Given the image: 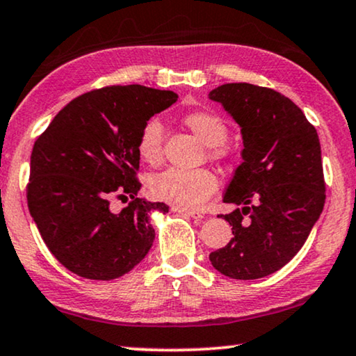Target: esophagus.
Here are the masks:
<instances>
[{"label": "esophagus", "mask_w": 356, "mask_h": 356, "mask_svg": "<svg viewBox=\"0 0 356 356\" xmlns=\"http://www.w3.org/2000/svg\"><path fill=\"white\" fill-rule=\"evenodd\" d=\"M174 212H180V214H185L188 217H192V219H196V220H201L204 219V214H201V212H196V211H192V209H185V208H180V206H172L171 208Z\"/></svg>", "instance_id": "1"}]
</instances>
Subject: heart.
Here are the masks:
<instances>
[{"mask_svg": "<svg viewBox=\"0 0 356 356\" xmlns=\"http://www.w3.org/2000/svg\"><path fill=\"white\" fill-rule=\"evenodd\" d=\"M184 124L192 129L208 145L212 161H225L230 150L225 147L229 126L219 115L198 110L184 116ZM163 124L156 118L148 120L137 136V153L145 163L158 166L163 161ZM219 187V180L209 169H168L148 180V192L153 198L166 201L185 209H198L204 206Z\"/></svg>", "mask_w": 356, "mask_h": 356, "instance_id": "1", "label": "heart"}]
</instances>
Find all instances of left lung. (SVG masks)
<instances>
[{
	"label": "left lung",
	"mask_w": 356,
	"mask_h": 356,
	"mask_svg": "<svg viewBox=\"0 0 356 356\" xmlns=\"http://www.w3.org/2000/svg\"><path fill=\"white\" fill-rule=\"evenodd\" d=\"M209 99L240 124L245 145L224 195L238 208L220 216L233 236L209 261L229 278L267 277L299 252L325 206L320 139L304 111L275 89L229 83Z\"/></svg>",
	"instance_id": "obj_1"
}]
</instances>
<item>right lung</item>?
Listing matches in <instances>:
<instances>
[{"instance_id": "right-lung-1", "label": "right lung", "mask_w": 356, "mask_h": 356, "mask_svg": "<svg viewBox=\"0 0 356 356\" xmlns=\"http://www.w3.org/2000/svg\"><path fill=\"white\" fill-rule=\"evenodd\" d=\"M176 100V92L140 84L94 89L67 104L36 139L26 203L52 256L78 277L120 278L150 251V214L169 206L137 196V136ZM113 199L130 203L113 213Z\"/></svg>"}]
</instances>
